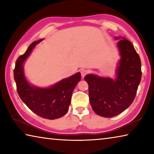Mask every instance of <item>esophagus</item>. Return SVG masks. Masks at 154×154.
Listing matches in <instances>:
<instances>
[{"label": "esophagus", "instance_id": "obj_1", "mask_svg": "<svg viewBox=\"0 0 154 154\" xmlns=\"http://www.w3.org/2000/svg\"><path fill=\"white\" fill-rule=\"evenodd\" d=\"M87 73H88V71L86 69H82L81 70V75H82V78H83L84 77L85 75H87Z\"/></svg>", "mask_w": 154, "mask_h": 154}]
</instances>
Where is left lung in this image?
<instances>
[{
    "mask_svg": "<svg viewBox=\"0 0 154 154\" xmlns=\"http://www.w3.org/2000/svg\"><path fill=\"white\" fill-rule=\"evenodd\" d=\"M121 58L116 78L88 74L84 77L89 86L90 103L93 111L104 118L121 113L133 102L141 79V62L132 43L116 36Z\"/></svg>",
    "mask_w": 154,
    "mask_h": 154,
    "instance_id": "8db88e82",
    "label": "left lung"
}]
</instances>
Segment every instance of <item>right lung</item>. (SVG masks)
Here are the masks:
<instances>
[{"label": "right lung", "mask_w": 154, "mask_h": 154, "mask_svg": "<svg viewBox=\"0 0 154 154\" xmlns=\"http://www.w3.org/2000/svg\"><path fill=\"white\" fill-rule=\"evenodd\" d=\"M42 41H34L26 51L17 58L14 71V79L20 98L31 111L41 118L55 119L69 111L72 91L81 80V73L77 72L48 88L31 85L25 77L24 63L36 45Z\"/></svg>", "instance_id": "right-lung-1"}]
</instances>
